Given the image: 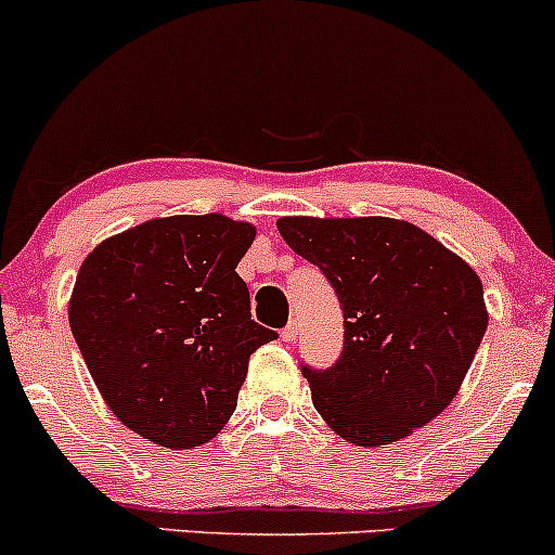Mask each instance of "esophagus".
I'll list each match as a JSON object with an SVG mask.
<instances>
[{
    "label": "esophagus",
    "mask_w": 555,
    "mask_h": 555,
    "mask_svg": "<svg viewBox=\"0 0 555 555\" xmlns=\"http://www.w3.org/2000/svg\"><path fill=\"white\" fill-rule=\"evenodd\" d=\"M282 339H284V343H295V339H297V324H295V321H289V324L282 328Z\"/></svg>",
    "instance_id": "1"
}]
</instances>
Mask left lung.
<instances>
[{
  "mask_svg": "<svg viewBox=\"0 0 555 555\" xmlns=\"http://www.w3.org/2000/svg\"><path fill=\"white\" fill-rule=\"evenodd\" d=\"M276 229L343 306V356L328 369L302 366L324 422L347 442L379 448L440 416L485 337L477 271L395 218L289 216Z\"/></svg>",
  "mask_w": 555,
  "mask_h": 555,
  "instance_id": "8db88e82",
  "label": "left lung"
}]
</instances>
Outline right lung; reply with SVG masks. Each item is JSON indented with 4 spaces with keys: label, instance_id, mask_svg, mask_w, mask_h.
<instances>
[{
    "label": "right lung",
    "instance_id": "add662e5",
    "mask_svg": "<svg viewBox=\"0 0 555 555\" xmlns=\"http://www.w3.org/2000/svg\"><path fill=\"white\" fill-rule=\"evenodd\" d=\"M253 223L152 218L96 245L70 295V332L109 411L163 448H199L236 408L249 356L276 339L255 324L236 263Z\"/></svg>",
    "mask_w": 555,
    "mask_h": 555
}]
</instances>
